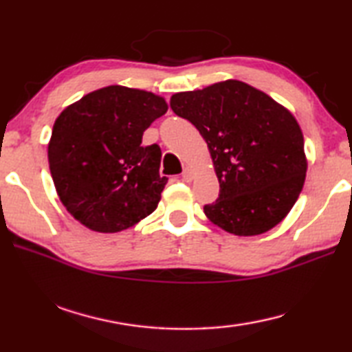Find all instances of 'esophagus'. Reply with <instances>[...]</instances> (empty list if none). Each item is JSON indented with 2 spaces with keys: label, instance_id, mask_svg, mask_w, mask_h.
I'll return each mask as SVG.
<instances>
[{
  "label": "esophagus",
  "instance_id": "obj_1",
  "mask_svg": "<svg viewBox=\"0 0 352 352\" xmlns=\"http://www.w3.org/2000/svg\"><path fill=\"white\" fill-rule=\"evenodd\" d=\"M182 177H183V180L184 182H190L194 178V172H192V169L190 168H184L183 169V174H182Z\"/></svg>",
  "mask_w": 352,
  "mask_h": 352
}]
</instances>
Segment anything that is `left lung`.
<instances>
[{
    "instance_id": "1",
    "label": "left lung",
    "mask_w": 352,
    "mask_h": 352,
    "mask_svg": "<svg viewBox=\"0 0 352 352\" xmlns=\"http://www.w3.org/2000/svg\"><path fill=\"white\" fill-rule=\"evenodd\" d=\"M170 109L208 144L220 192L206 217L226 233L258 236L276 226L305 184L300 124L269 94L241 80L172 94Z\"/></svg>"
}]
</instances>
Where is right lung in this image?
<instances>
[{"mask_svg": "<svg viewBox=\"0 0 352 352\" xmlns=\"http://www.w3.org/2000/svg\"><path fill=\"white\" fill-rule=\"evenodd\" d=\"M168 111L164 98L110 85L57 116L47 162L67 211L98 233L127 230L157 210L168 178L162 148L141 146L142 133Z\"/></svg>", "mask_w": 352, "mask_h": 352, "instance_id": "1", "label": "right lung"}]
</instances>
